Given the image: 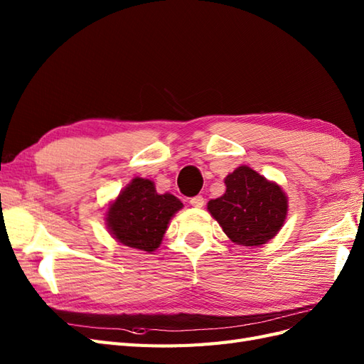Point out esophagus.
Returning a JSON list of instances; mask_svg holds the SVG:
<instances>
[{
    "label": "esophagus",
    "instance_id": "esophagus-1",
    "mask_svg": "<svg viewBox=\"0 0 364 364\" xmlns=\"http://www.w3.org/2000/svg\"><path fill=\"white\" fill-rule=\"evenodd\" d=\"M190 205L194 206V208H202L205 205V199L203 196H196V197H191L190 199Z\"/></svg>",
    "mask_w": 364,
    "mask_h": 364
}]
</instances>
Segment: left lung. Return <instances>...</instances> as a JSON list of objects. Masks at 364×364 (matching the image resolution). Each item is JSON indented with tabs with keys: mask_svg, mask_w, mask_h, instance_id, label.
<instances>
[{
	"mask_svg": "<svg viewBox=\"0 0 364 364\" xmlns=\"http://www.w3.org/2000/svg\"><path fill=\"white\" fill-rule=\"evenodd\" d=\"M225 185V194L209 200L208 211L235 245H266L285 222L287 196L278 183L246 165L228 174Z\"/></svg>",
	"mask_w": 364,
	"mask_h": 364,
	"instance_id": "8db88e82",
	"label": "left lung"
}]
</instances>
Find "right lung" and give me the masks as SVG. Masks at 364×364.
Here are the masks:
<instances>
[{"mask_svg": "<svg viewBox=\"0 0 364 364\" xmlns=\"http://www.w3.org/2000/svg\"><path fill=\"white\" fill-rule=\"evenodd\" d=\"M182 206L173 194H158L151 181L135 178L109 206L106 225L118 243L153 252Z\"/></svg>", "mask_w": 364, "mask_h": 364, "instance_id": "add662e5", "label": "right lung"}]
</instances>
